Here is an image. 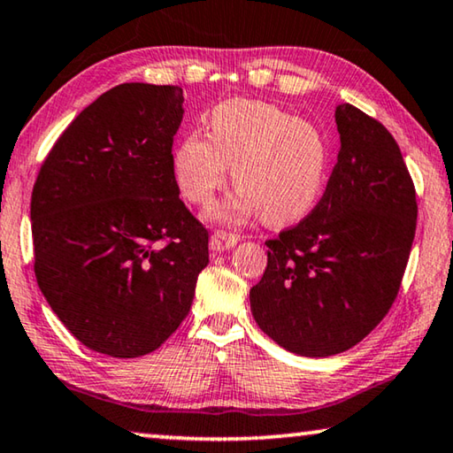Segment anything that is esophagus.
I'll return each mask as SVG.
<instances>
[{
    "label": "esophagus",
    "mask_w": 453,
    "mask_h": 453,
    "mask_svg": "<svg viewBox=\"0 0 453 453\" xmlns=\"http://www.w3.org/2000/svg\"><path fill=\"white\" fill-rule=\"evenodd\" d=\"M238 242H240L238 235L227 234V232H215L210 240V250L213 254H221L226 252V250H232L234 246H238Z\"/></svg>",
    "instance_id": "1"
}]
</instances>
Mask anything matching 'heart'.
<instances>
[{
    "instance_id": "heart-1",
    "label": "heart",
    "mask_w": 453,
    "mask_h": 453,
    "mask_svg": "<svg viewBox=\"0 0 453 453\" xmlns=\"http://www.w3.org/2000/svg\"><path fill=\"white\" fill-rule=\"evenodd\" d=\"M210 133H189L173 153L181 196L205 205L224 188L227 165L238 191L207 211L213 221H240L260 211L265 224L286 226L312 211L325 191L330 147L306 119L260 100L232 98L207 119Z\"/></svg>"
}]
</instances>
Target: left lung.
<instances>
[{
	"label": "left lung",
	"instance_id": "8db88e82",
	"mask_svg": "<svg viewBox=\"0 0 453 453\" xmlns=\"http://www.w3.org/2000/svg\"><path fill=\"white\" fill-rule=\"evenodd\" d=\"M326 191L312 213L265 242L268 265L250 290L252 314L280 347L330 357L361 342L389 312L418 224L413 181L387 128L353 104Z\"/></svg>",
	"mask_w": 453,
	"mask_h": 453
}]
</instances>
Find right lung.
<instances>
[{
    "label": "right lung",
    "mask_w": 453,
    "mask_h": 453,
    "mask_svg": "<svg viewBox=\"0 0 453 453\" xmlns=\"http://www.w3.org/2000/svg\"><path fill=\"white\" fill-rule=\"evenodd\" d=\"M177 86L127 82L78 114L32 191L34 270L56 317L84 347L153 353L188 317L207 232L179 199Z\"/></svg>",
    "instance_id": "1"
}]
</instances>
